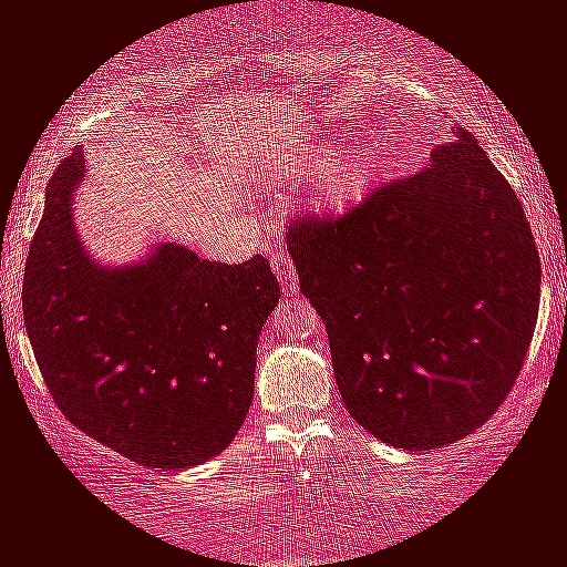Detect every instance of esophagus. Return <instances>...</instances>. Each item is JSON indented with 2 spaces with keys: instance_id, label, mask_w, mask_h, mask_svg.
I'll return each mask as SVG.
<instances>
[{
  "instance_id": "esophagus-1",
  "label": "esophagus",
  "mask_w": 567,
  "mask_h": 567,
  "mask_svg": "<svg viewBox=\"0 0 567 567\" xmlns=\"http://www.w3.org/2000/svg\"><path fill=\"white\" fill-rule=\"evenodd\" d=\"M270 268L278 278H281V286H284L286 295L295 297L299 291L297 289V270H295V265H291L289 255H286V251H281V249H270Z\"/></svg>"
}]
</instances>
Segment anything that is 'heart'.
<instances>
[{
	"label": "heart",
	"mask_w": 567,
	"mask_h": 567,
	"mask_svg": "<svg viewBox=\"0 0 567 567\" xmlns=\"http://www.w3.org/2000/svg\"><path fill=\"white\" fill-rule=\"evenodd\" d=\"M320 152L326 157L312 171L307 199L320 215L333 218L365 199L373 186V159L365 150H354V146L333 152L331 142L320 144Z\"/></svg>",
	"instance_id": "obj_1"
}]
</instances>
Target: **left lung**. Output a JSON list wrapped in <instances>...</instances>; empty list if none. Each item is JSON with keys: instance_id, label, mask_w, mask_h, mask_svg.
Listing matches in <instances>:
<instances>
[{"instance_id": "1", "label": "left lung", "mask_w": 567, "mask_h": 567, "mask_svg": "<svg viewBox=\"0 0 567 567\" xmlns=\"http://www.w3.org/2000/svg\"><path fill=\"white\" fill-rule=\"evenodd\" d=\"M289 251L326 323L341 400L383 444L457 442L513 389L539 312V251L467 131L341 220L299 223Z\"/></svg>"}]
</instances>
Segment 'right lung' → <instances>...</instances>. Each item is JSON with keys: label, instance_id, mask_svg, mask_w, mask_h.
Returning a JSON list of instances; mask_svg holds the SVG:
<instances>
[{"label": "right lung", "instance_id": "add662e5", "mask_svg": "<svg viewBox=\"0 0 567 567\" xmlns=\"http://www.w3.org/2000/svg\"><path fill=\"white\" fill-rule=\"evenodd\" d=\"M83 176L75 150L49 181L25 260L23 320L49 394L75 429L134 463H207L249 412L278 278L262 255L223 265L173 241L100 262L73 215Z\"/></svg>", "mask_w": 567, "mask_h": 567}]
</instances>
